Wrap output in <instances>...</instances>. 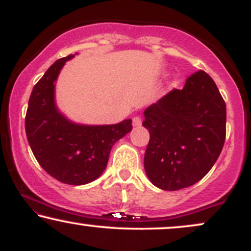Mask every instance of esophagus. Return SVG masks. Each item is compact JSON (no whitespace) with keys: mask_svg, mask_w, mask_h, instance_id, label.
I'll list each match as a JSON object with an SVG mask.
<instances>
[{"mask_svg":"<svg viewBox=\"0 0 251 251\" xmlns=\"http://www.w3.org/2000/svg\"><path fill=\"white\" fill-rule=\"evenodd\" d=\"M132 123H133V126L134 127H139L140 125H142V118L140 117H134L133 119H132Z\"/></svg>","mask_w":251,"mask_h":251,"instance_id":"esophagus-1","label":"esophagus"}]
</instances>
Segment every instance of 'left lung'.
<instances>
[{"instance_id": "obj_1", "label": "left lung", "mask_w": 251, "mask_h": 251, "mask_svg": "<svg viewBox=\"0 0 251 251\" xmlns=\"http://www.w3.org/2000/svg\"><path fill=\"white\" fill-rule=\"evenodd\" d=\"M150 142L144 157L149 179L176 191L211 170L226 142V101L211 76L198 71L144 112Z\"/></svg>"}]
</instances>
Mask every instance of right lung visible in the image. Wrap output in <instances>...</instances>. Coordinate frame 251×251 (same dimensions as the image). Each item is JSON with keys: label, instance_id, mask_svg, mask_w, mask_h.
Returning a JSON list of instances; mask_svg holds the SVG:
<instances>
[{"label": "right lung", "instance_id": "obj_1", "mask_svg": "<svg viewBox=\"0 0 251 251\" xmlns=\"http://www.w3.org/2000/svg\"><path fill=\"white\" fill-rule=\"evenodd\" d=\"M74 55L59 59L31 91L25 134L42 169L59 181L83 185L99 178L114 143L132 129V120L114 125H77L56 108L54 92L60 71Z\"/></svg>", "mask_w": 251, "mask_h": 251}]
</instances>
